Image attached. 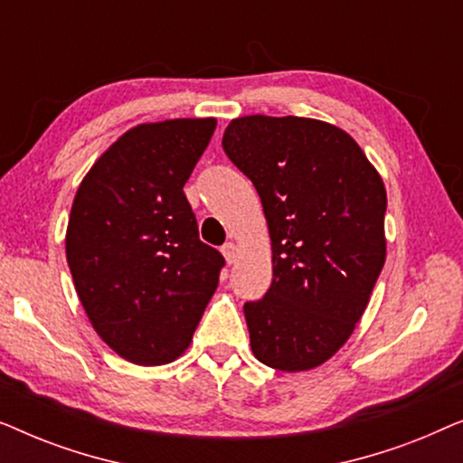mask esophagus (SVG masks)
<instances>
[{
  "label": "esophagus",
  "instance_id": "1",
  "mask_svg": "<svg viewBox=\"0 0 463 463\" xmlns=\"http://www.w3.org/2000/svg\"><path fill=\"white\" fill-rule=\"evenodd\" d=\"M221 252H223V257H225V261H227V263H233V261H236V257H238V249H236V244H233V242H225V244H223V249H221Z\"/></svg>",
  "mask_w": 463,
  "mask_h": 463
}]
</instances>
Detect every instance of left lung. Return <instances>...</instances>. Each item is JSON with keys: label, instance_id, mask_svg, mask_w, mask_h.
<instances>
[{"label": "left lung", "instance_id": "left-lung-1", "mask_svg": "<svg viewBox=\"0 0 463 463\" xmlns=\"http://www.w3.org/2000/svg\"><path fill=\"white\" fill-rule=\"evenodd\" d=\"M223 149L255 185L271 238L274 280L244 303L252 354L278 371L314 369L345 344L382 274V176L320 119H232Z\"/></svg>", "mask_w": 463, "mask_h": 463}]
</instances>
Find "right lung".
<instances>
[{
    "label": "right lung",
    "instance_id": "right-lung-1",
    "mask_svg": "<svg viewBox=\"0 0 463 463\" xmlns=\"http://www.w3.org/2000/svg\"><path fill=\"white\" fill-rule=\"evenodd\" d=\"M217 119L141 124L81 181L67 227V263L94 331L135 364L187 350L225 259L198 238L183 194Z\"/></svg>",
    "mask_w": 463,
    "mask_h": 463
}]
</instances>
